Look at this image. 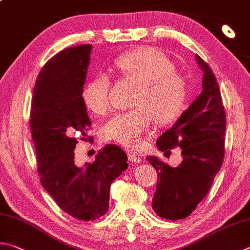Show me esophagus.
Returning a JSON list of instances; mask_svg holds the SVG:
<instances>
[{"mask_svg":"<svg viewBox=\"0 0 250 250\" xmlns=\"http://www.w3.org/2000/svg\"><path fill=\"white\" fill-rule=\"evenodd\" d=\"M128 158H129V161L132 162V163H140V162H142V160H141V158H140L139 156L134 155V154H132V153H129V154H128Z\"/></svg>","mask_w":250,"mask_h":250,"instance_id":"34e87169","label":"esophagus"}]
</instances>
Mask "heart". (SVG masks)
I'll list each match as a JSON object with an SVG mask.
<instances>
[{
    "instance_id": "1",
    "label": "heart",
    "mask_w": 250,
    "mask_h": 250,
    "mask_svg": "<svg viewBox=\"0 0 250 250\" xmlns=\"http://www.w3.org/2000/svg\"><path fill=\"white\" fill-rule=\"evenodd\" d=\"M115 65L125 78L139 83L133 109L110 118L102 129L106 140L135 149L152 125L174 121L186 106L187 89L184 80L175 73V65L164 53L154 48H139L121 54ZM110 82L105 75L94 78L82 92L85 107L96 116L110 110Z\"/></svg>"
}]
</instances>
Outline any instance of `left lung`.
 <instances>
[{"mask_svg":"<svg viewBox=\"0 0 250 250\" xmlns=\"http://www.w3.org/2000/svg\"><path fill=\"white\" fill-rule=\"evenodd\" d=\"M203 72L202 92L157 139V148H181L183 162L170 167L155 156L146 160L158 174L152 208L166 220L185 219L196 210L210 190L224 158L225 110L214 74L196 54Z\"/></svg>","mask_w":250,"mask_h":250,"instance_id":"1","label":"left lung"}]
</instances>
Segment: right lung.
<instances>
[{
    "label": "right lung",
    "instance_id": "obj_1",
    "mask_svg": "<svg viewBox=\"0 0 250 250\" xmlns=\"http://www.w3.org/2000/svg\"><path fill=\"white\" fill-rule=\"evenodd\" d=\"M90 44L70 47L44 64L36 81L30 112L42 187L67 214L93 221L109 208L110 186L128 167L119 146L106 145L94 163H74L76 132L90 125L82 92L90 62Z\"/></svg>",
    "mask_w": 250,
    "mask_h": 250
}]
</instances>
